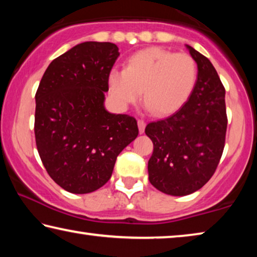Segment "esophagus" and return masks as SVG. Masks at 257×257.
<instances>
[{
    "label": "esophagus",
    "instance_id": "obj_1",
    "mask_svg": "<svg viewBox=\"0 0 257 257\" xmlns=\"http://www.w3.org/2000/svg\"><path fill=\"white\" fill-rule=\"evenodd\" d=\"M138 129H139V134H144L145 132V127H146V122L144 120H138Z\"/></svg>",
    "mask_w": 257,
    "mask_h": 257
}]
</instances>
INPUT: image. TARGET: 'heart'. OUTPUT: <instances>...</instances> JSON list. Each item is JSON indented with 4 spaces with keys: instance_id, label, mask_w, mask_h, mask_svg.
<instances>
[{
    "instance_id": "b5f03b06",
    "label": "heart",
    "mask_w": 257,
    "mask_h": 257,
    "mask_svg": "<svg viewBox=\"0 0 257 257\" xmlns=\"http://www.w3.org/2000/svg\"><path fill=\"white\" fill-rule=\"evenodd\" d=\"M197 75V64L190 55L152 46L130 55L124 69H111L108 92L113 102L124 108L138 101L143 89L147 110L169 115L188 101Z\"/></svg>"
}]
</instances>
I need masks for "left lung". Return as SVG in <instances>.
<instances>
[{"instance_id": "left-lung-1", "label": "left lung", "mask_w": 257, "mask_h": 257, "mask_svg": "<svg viewBox=\"0 0 257 257\" xmlns=\"http://www.w3.org/2000/svg\"><path fill=\"white\" fill-rule=\"evenodd\" d=\"M197 63V82L188 101L164 120L146 125L153 142L149 179L171 196H186L211 179L222 155L227 113L225 90L206 56L186 45Z\"/></svg>"}]
</instances>
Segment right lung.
Segmentation results:
<instances>
[{
  "instance_id": "1",
  "label": "right lung",
  "mask_w": 257,
  "mask_h": 257,
  "mask_svg": "<svg viewBox=\"0 0 257 257\" xmlns=\"http://www.w3.org/2000/svg\"><path fill=\"white\" fill-rule=\"evenodd\" d=\"M119 55L113 43H80L52 61L38 86V153L50 177L69 193L105 185L116 156L138 136L136 119L104 105L107 75Z\"/></svg>"
}]
</instances>
